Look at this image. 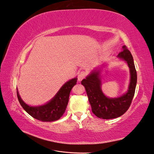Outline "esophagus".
<instances>
[{"mask_svg": "<svg viewBox=\"0 0 154 154\" xmlns=\"http://www.w3.org/2000/svg\"><path fill=\"white\" fill-rule=\"evenodd\" d=\"M87 75V72L86 71H82L80 72L78 74V81H81L82 80H83L84 78H86Z\"/></svg>", "mask_w": 154, "mask_h": 154, "instance_id": "esophagus-1", "label": "esophagus"}]
</instances>
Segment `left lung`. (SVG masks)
I'll use <instances>...</instances> for the list:
<instances>
[{"label":"left lung","instance_id":"obj_1","mask_svg":"<svg viewBox=\"0 0 154 154\" xmlns=\"http://www.w3.org/2000/svg\"><path fill=\"white\" fill-rule=\"evenodd\" d=\"M122 49L123 50L119 53L117 57L127 63L131 73L128 90L126 94L117 98L106 97L101 88L100 70L92 71L86 79L81 82L86 89L92 112L100 119H115L123 115L131 106L134 95L137 82V74L134 60L131 52L126 45L122 46Z\"/></svg>","mask_w":154,"mask_h":154}]
</instances>
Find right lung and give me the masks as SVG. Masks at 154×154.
Masks as SVG:
<instances>
[{
    "label": "right lung",
    "mask_w": 154,
    "mask_h": 154,
    "mask_svg": "<svg viewBox=\"0 0 154 154\" xmlns=\"http://www.w3.org/2000/svg\"><path fill=\"white\" fill-rule=\"evenodd\" d=\"M77 78H74L64 84L52 100L41 106L33 107L25 103L17 91L18 101L23 109L37 120L43 122H52L59 120L65 112L70 91L76 84Z\"/></svg>",
    "instance_id": "1"
}]
</instances>
